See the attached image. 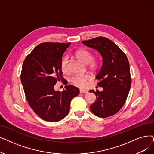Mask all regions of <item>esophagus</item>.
Instances as JSON below:
<instances>
[{"instance_id": "esophagus-1", "label": "esophagus", "mask_w": 154, "mask_h": 154, "mask_svg": "<svg viewBox=\"0 0 154 154\" xmlns=\"http://www.w3.org/2000/svg\"><path fill=\"white\" fill-rule=\"evenodd\" d=\"M79 92H80V93H88V91L84 89H79Z\"/></svg>"}]
</instances>
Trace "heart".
I'll return each instance as SVG.
<instances>
[{"instance_id": "heart-1", "label": "heart", "mask_w": 154, "mask_h": 154, "mask_svg": "<svg viewBox=\"0 0 154 154\" xmlns=\"http://www.w3.org/2000/svg\"><path fill=\"white\" fill-rule=\"evenodd\" d=\"M75 57L84 64H89V67L91 69L95 70L97 68L98 63L95 60H93V55L91 52L86 48L78 49L75 53ZM69 58L67 56H64L61 60L60 67L61 69L64 72H66L68 70ZM90 78L87 75H75L71 78L70 81L71 83L76 87L79 88H84L87 85L88 81Z\"/></svg>"}]
</instances>
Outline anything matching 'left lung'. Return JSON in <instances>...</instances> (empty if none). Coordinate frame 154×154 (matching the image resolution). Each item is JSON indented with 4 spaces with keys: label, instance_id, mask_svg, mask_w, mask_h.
Segmentation results:
<instances>
[{
    "label": "left lung",
    "instance_id": "obj_1",
    "mask_svg": "<svg viewBox=\"0 0 154 154\" xmlns=\"http://www.w3.org/2000/svg\"><path fill=\"white\" fill-rule=\"evenodd\" d=\"M83 44L100 53L102 59L101 68L95 78L102 91L94 90L96 100L90 106L91 111L100 118H107L118 112L126 102L131 87L130 68L125 54L114 42L109 39L98 37Z\"/></svg>",
    "mask_w": 154,
    "mask_h": 154
}]
</instances>
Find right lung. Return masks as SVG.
<instances>
[{"label": "right lung", "instance_id": "add662e5", "mask_svg": "<svg viewBox=\"0 0 154 154\" xmlns=\"http://www.w3.org/2000/svg\"><path fill=\"white\" fill-rule=\"evenodd\" d=\"M71 43H43L24 60L21 81L26 100L35 114L48 122L62 120L68 114L71 101L79 89L66 85L63 91L55 90L57 81L63 80L60 63Z\"/></svg>", "mask_w": 154, "mask_h": 154}]
</instances>
